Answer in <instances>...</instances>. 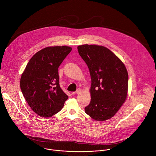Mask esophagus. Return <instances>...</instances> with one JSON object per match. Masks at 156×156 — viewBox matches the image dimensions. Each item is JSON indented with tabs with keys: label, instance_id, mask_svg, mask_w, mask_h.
Segmentation results:
<instances>
[{
	"label": "esophagus",
	"instance_id": "1",
	"mask_svg": "<svg viewBox=\"0 0 156 156\" xmlns=\"http://www.w3.org/2000/svg\"><path fill=\"white\" fill-rule=\"evenodd\" d=\"M81 91H82V89L81 88H78L76 90V94H80V93H81Z\"/></svg>",
	"mask_w": 156,
	"mask_h": 156
}]
</instances>
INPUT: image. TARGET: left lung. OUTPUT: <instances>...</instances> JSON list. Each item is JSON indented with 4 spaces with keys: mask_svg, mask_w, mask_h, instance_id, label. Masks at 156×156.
I'll use <instances>...</instances> for the list:
<instances>
[{
    "mask_svg": "<svg viewBox=\"0 0 156 156\" xmlns=\"http://www.w3.org/2000/svg\"><path fill=\"white\" fill-rule=\"evenodd\" d=\"M87 65L91 79V101L85 113L96 120L112 118L125 102L128 93V73L123 63L102 46H78Z\"/></svg>",
    "mask_w": 156,
    "mask_h": 156,
    "instance_id": "obj_1",
    "label": "left lung"
}]
</instances>
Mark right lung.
Segmentation results:
<instances>
[{
    "mask_svg": "<svg viewBox=\"0 0 156 156\" xmlns=\"http://www.w3.org/2000/svg\"><path fill=\"white\" fill-rule=\"evenodd\" d=\"M71 50L66 46L43 48L29 60L21 75L24 98L40 116L48 118L58 113L68 98L59 85L58 68Z\"/></svg>",
    "mask_w": 156,
    "mask_h": 156,
    "instance_id": "1",
    "label": "right lung"
}]
</instances>
